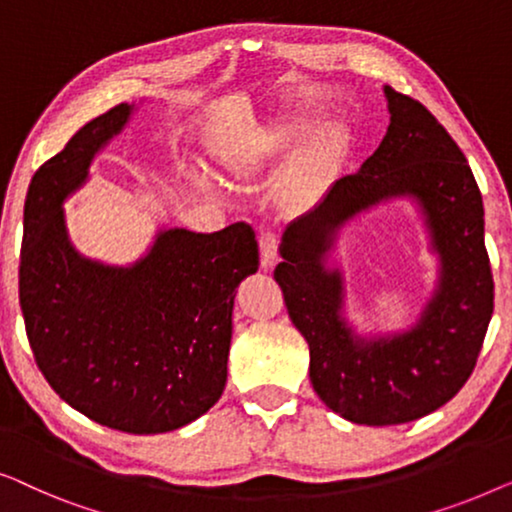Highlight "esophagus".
Masks as SVG:
<instances>
[{
	"label": "esophagus",
	"mask_w": 512,
	"mask_h": 512,
	"mask_svg": "<svg viewBox=\"0 0 512 512\" xmlns=\"http://www.w3.org/2000/svg\"><path fill=\"white\" fill-rule=\"evenodd\" d=\"M259 255H262L264 269H271V266L276 264L278 234L271 232V229H264V232L259 234Z\"/></svg>",
	"instance_id": "obj_1"
}]
</instances>
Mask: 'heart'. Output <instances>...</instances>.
<instances>
[{
	"mask_svg": "<svg viewBox=\"0 0 512 512\" xmlns=\"http://www.w3.org/2000/svg\"><path fill=\"white\" fill-rule=\"evenodd\" d=\"M306 129L304 115H285V118L273 120L271 125L259 129L253 134L246 146H241L229 157V171L239 181H250L271 167L273 162L283 160L290 153L294 143L301 139ZM348 146V129L343 122L327 120L308 134L304 148L299 150L297 162L287 178V197L297 206H308L320 197L325 190L331 171L341 162ZM194 181L204 187L215 185V178L208 171L194 174Z\"/></svg>",
	"mask_w": 512,
	"mask_h": 512,
	"instance_id": "b5f03b06",
	"label": "heart"
}]
</instances>
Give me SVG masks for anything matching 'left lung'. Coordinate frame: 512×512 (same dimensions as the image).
<instances>
[{
    "label": "left lung",
    "mask_w": 512,
    "mask_h": 512,
    "mask_svg": "<svg viewBox=\"0 0 512 512\" xmlns=\"http://www.w3.org/2000/svg\"><path fill=\"white\" fill-rule=\"evenodd\" d=\"M385 97L390 127L376 153L287 225L283 262L273 271L311 350L313 390L334 413L369 427L413 422L455 397L478 362L494 311L485 211L469 162L420 102L390 85ZM399 196L421 208L439 255V283L413 328L359 337L342 318V274L326 259L343 224Z\"/></svg>",
    "instance_id": "obj_1"
}]
</instances>
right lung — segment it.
I'll return each mask as SVG.
<instances>
[{
	"label": "right lung",
	"mask_w": 512,
	"mask_h": 512,
	"mask_svg": "<svg viewBox=\"0 0 512 512\" xmlns=\"http://www.w3.org/2000/svg\"><path fill=\"white\" fill-rule=\"evenodd\" d=\"M118 104L41 164L25 199L20 308L43 378L104 427L127 434L181 429L227 383L236 287L257 271L253 227L160 229L127 266L83 257L69 239L64 201L95 155L127 125Z\"/></svg>",
	"instance_id": "add662e5"
}]
</instances>
